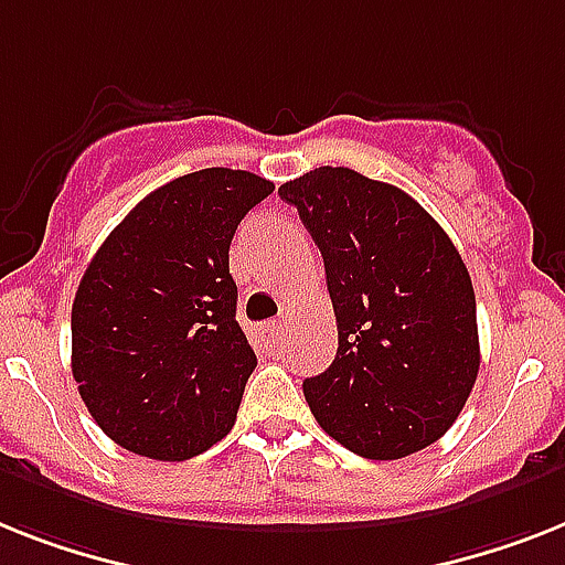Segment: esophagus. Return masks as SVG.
<instances>
[{"label": "esophagus", "instance_id": "34e87169", "mask_svg": "<svg viewBox=\"0 0 565 565\" xmlns=\"http://www.w3.org/2000/svg\"><path fill=\"white\" fill-rule=\"evenodd\" d=\"M282 332H286V323H279V320H271V323L263 326V338L268 340V343H279Z\"/></svg>", "mask_w": 565, "mask_h": 565}]
</instances>
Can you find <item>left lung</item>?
<instances>
[{
    "mask_svg": "<svg viewBox=\"0 0 565 565\" xmlns=\"http://www.w3.org/2000/svg\"><path fill=\"white\" fill-rule=\"evenodd\" d=\"M323 254L338 317L332 366L302 381L317 424L363 459L439 441L479 372L477 297L459 250L404 190L349 167L286 181Z\"/></svg>",
    "mask_w": 565,
    "mask_h": 565,
    "instance_id": "8db88e82",
    "label": "left lung"
}]
</instances>
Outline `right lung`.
I'll return each instance as SVG.
<instances>
[{"instance_id": "obj_1", "label": "right lung", "mask_w": 565, "mask_h": 565, "mask_svg": "<svg viewBox=\"0 0 565 565\" xmlns=\"http://www.w3.org/2000/svg\"><path fill=\"white\" fill-rule=\"evenodd\" d=\"M274 193L207 167L152 190L92 256L72 306V375L115 445L184 461L225 439L256 366L236 323L231 239Z\"/></svg>"}]
</instances>
